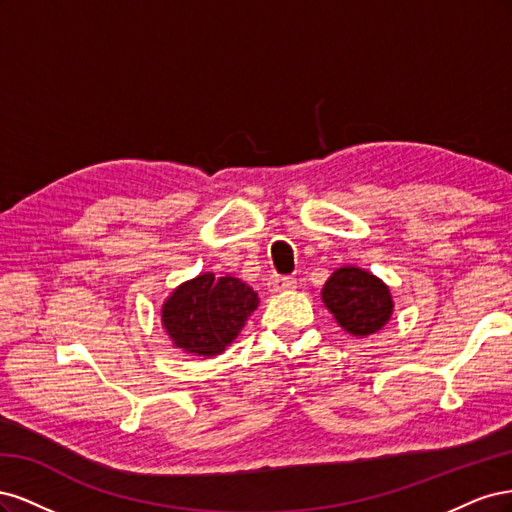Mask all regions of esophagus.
I'll return each mask as SVG.
<instances>
[{
  "instance_id": "1",
  "label": "esophagus",
  "mask_w": 512,
  "mask_h": 512,
  "mask_svg": "<svg viewBox=\"0 0 512 512\" xmlns=\"http://www.w3.org/2000/svg\"><path fill=\"white\" fill-rule=\"evenodd\" d=\"M297 286V280H294L292 275H271L269 280V288L273 292H282V290H290Z\"/></svg>"
}]
</instances>
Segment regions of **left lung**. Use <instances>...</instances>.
<instances>
[{
    "mask_svg": "<svg viewBox=\"0 0 512 512\" xmlns=\"http://www.w3.org/2000/svg\"><path fill=\"white\" fill-rule=\"evenodd\" d=\"M335 320L352 335H369L380 331L391 318V292L376 275L363 269H337L322 288Z\"/></svg>",
    "mask_w": 512,
    "mask_h": 512,
    "instance_id": "1",
    "label": "left lung"
}]
</instances>
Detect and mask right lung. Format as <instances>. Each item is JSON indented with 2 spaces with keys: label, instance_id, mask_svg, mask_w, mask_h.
Returning a JSON list of instances; mask_svg holds the SVG:
<instances>
[{
  "label": "right lung",
  "instance_id": "add662e5",
  "mask_svg": "<svg viewBox=\"0 0 512 512\" xmlns=\"http://www.w3.org/2000/svg\"><path fill=\"white\" fill-rule=\"evenodd\" d=\"M258 307V294L237 277L198 275L181 284L162 307L164 329L190 354L215 356L239 335Z\"/></svg>",
  "mask_w": 512,
  "mask_h": 512
}]
</instances>
